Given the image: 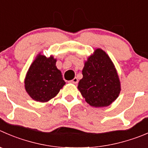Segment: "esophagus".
<instances>
[{
	"label": "esophagus",
	"instance_id": "1",
	"mask_svg": "<svg viewBox=\"0 0 148 148\" xmlns=\"http://www.w3.org/2000/svg\"><path fill=\"white\" fill-rule=\"evenodd\" d=\"M70 83H72V84H77L78 83V79L77 78V77H75V78L73 79L72 80H71V81L69 82Z\"/></svg>",
	"mask_w": 148,
	"mask_h": 148
}]
</instances>
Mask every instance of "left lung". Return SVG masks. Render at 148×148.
<instances>
[{
	"mask_svg": "<svg viewBox=\"0 0 148 148\" xmlns=\"http://www.w3.org/2000/svg\"><path fill=\"white\" fill-rule=\"evenodd\" d=\"M78 89L85 101L93 107H106L119 95L121 84L114 63L100 48L88 57L82 69Z\"/></svg>",
	"mask_w": 148,
	"mask_h": 148,
	"instance_id": "1",
	"label": "left lung"
}]
</instances>
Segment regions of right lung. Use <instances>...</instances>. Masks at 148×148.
<instances>
[{
	"label": "right lung",
	"instance_id": "right-lung-1",
	"mask_svg": "<svg viewBox=\"0 0 148 148\" xmlns=\"http://www.w3.org/2000/svg\"><path fill=\"white\" fill-rule=\"evenodd\" d=\"M56 59L38 54L29 68L24 87L29 95L35 101L48 102L57 95L66 84L61 71L56 66Z\"/></svg>",
	"mask_w": 148,
	"mask_h": 148
}]
</instances>
